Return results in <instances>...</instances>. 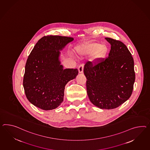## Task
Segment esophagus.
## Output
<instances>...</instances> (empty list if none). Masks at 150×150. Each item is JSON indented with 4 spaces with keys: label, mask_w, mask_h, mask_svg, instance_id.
Listing matches in <instances>:
<instances>
[{
    "label": "esophagus",
    "mask_w": 150,
    "mask_h": 150,
    "mask_svg": "<svg viewBox=\"0 0 150 150\" xmlns=\"http://www.w3.org/2000/svg\"><path fill=\"white\" fill-rule=\"evenodd\" d=\"M83 69H84V65H81L78 67V71L79 73H83Z\"/></svg>",
    "instance_id": "obj_1"
}]
</instances>
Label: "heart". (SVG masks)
<instances>
[{"instance_id":"obj_1","label":"heart","mask_w":150,"mask_h":150,"mask_svg":"<svg viewBox=\"0 0 150 150\" xmlns=\"http://www.w3.org/2000/svg\"><path fill=\"white\" fill-rule=\"evenodd\" d=\"M77 50L83 55L92 54L91 61L93 64H97L106 57L109 48L105 43L100 44L96 42H90L81 44L77 47Z\"/></svg>"}]
</instances>
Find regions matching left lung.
Returning <instances> with one entry per match:
<instances>
[{
	"mask_svg": "<svg viewBox=\"0 0 150 150\" xmlns=\"http://www.w3.org/2000/svg\"><path fill=\"white\" fill-rule=\"evenodd\" d=\"M111 49L108 57L100 63H86L84 73L90 100L100 109H112L129 99L135 79L134 60L126 46L106 38Z\"/></svg>",
	"mask_w": 150,
	"mask_h": 150,
	"instance_id": "left-lung-1",
	"label": "left lung"
}]
</instances>
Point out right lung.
I'll use <instances>...</instances> for the list:
<instances>
[{"mask_svg": "<svg viewBox=\"0 0 150 150\" xmlns=\"http://www.w3.org/2000/svg\"><path fill=\"white\" fill-rule=\"evenodd\" d=\"M73 38L58 35L43 36L36 43L27 59L23 87L27 99L42 110L55 109L64 100L66 84L74 79L77 69H64L60 52Z\"/></svg>", "mask_w": 150, "mask_h": 150, "instance_id": "add662e5", "label": "right lung"}]
</instances>
